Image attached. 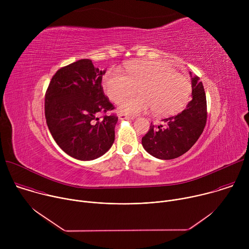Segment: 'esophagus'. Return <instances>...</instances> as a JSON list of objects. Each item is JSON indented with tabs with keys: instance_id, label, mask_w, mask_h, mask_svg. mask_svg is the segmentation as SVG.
I'll use <instances>...</instances> for the list:
<instances>
[{
	"instance_id": "esophagus-1",
	"label": "esophagus",
	"mask_w": 249,
	"mask_h": 249,
	"mask_svg": "<svg viewBox=\"0 0 249 249\" xmlns=\"http://www.w3.org/2000/svg\"><path fill=\"white\" fill-rule=\"evenodd\" d=\"M119 119L123 120V119H126V120H131V119H134V116H129V115H126V114H123V113H120L118 115Z\"/></svg>"
}]
</instances>
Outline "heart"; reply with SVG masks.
<instances>
[{
	"label": "heart",
	"mask_w": 249,
	"mask_h": 249,
	"mask_svg": "<svg viewBox=\"0 0 249 249\" xmlns=\"http://www.w3.org/2000/svg\"><path fill=\"white\" fill-rule=\"evenodd\" d=\"M125 71L126 76L115 69L109 71L103 79V89L113 102H119L138 88L140 95L127 96L119 104L120 111L126 114L154 109L159 116L172 115L180 111L190 98L189 80L165 62L135 61Z\"/></svg>",
	"instance_id": "1"
}]
</instances>
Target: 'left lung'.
Listing matches in <instances>:
<instances>
[{
	"label": "left lung",
	"instance_id": "obj_1",
	"mask_svg": "<svg viewBox=\"0 0 249 249\" xmlns=\"http://www.w3.org/2000/svg\"><path fill=\"white\" fill-rule=\"evenodd\" d=\"M192 77V76H191ZM192 99L177 115L162 119V124L153 123L142 138V145L153 157L160 160L176 159L196 143L207 122V100L204 87L198 76H193Z\"/></svg>",
	"mask_w": 249,
	"mask_h": 249
}]
</instances>
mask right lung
Here are the masks:
<instances>
[{"label":"right lung","mask_w":249,"mask_h":249,"mask_svg":"<svg viewBox=\"0 0 249 249\" xmlns=\"http://www.w3.org/2000/svg\"><path fill=\"white\" fill-rule=\"evenodd\" d=\"M104 73L91 60H79L59 69L45 93V118L53 139L80 160L101 157L114 143L118 117L106 114L114 106L103 92Z\"/></svg>","instance_id":"obj_1"}]
</instances>
